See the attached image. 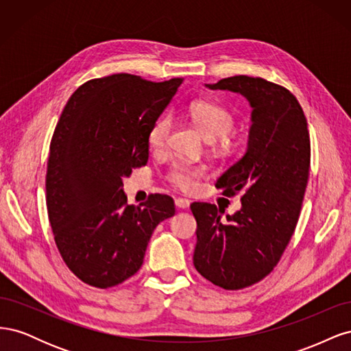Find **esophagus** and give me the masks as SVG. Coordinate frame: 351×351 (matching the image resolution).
Wrapping results in <instances>:
<instances>
[{"label": "esophagus", "mask_w": 351, "mask_h": 351, "mask_svg": "<svg viewBox=\"0 0 351 351\" xmlns=\"http://www.w3.org/2000/svg\"><path fill=\"white\" fill-rule=\"evenodd\" d=\"M190 205V202L187 199H183V197H177L176 199V206L180 208V209H187Z\"/></svg>", "instance_id": "esophagus-1"}]
</instances>
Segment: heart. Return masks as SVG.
I'll return each mask as SVG.
<instances>
[{
	"label": "heart",
	"mask_w": 351,
	"mask_h": 351,
	"mask_svg": "<svg viewBox=\"0 0 351 351\" xmlns=\"http://www.w3.org/2000/svg\"><path fill=\"white\" fill-rule=\"evenodd\" d=\"M189 115L209 142L219 139L224 145L231 142V132L236 125V119L226 107L210 101H197L189 107ZM171 124L173 123L169 117H161L154 123L149 134H147V143H149L151 149H162L167 143L169 130H171ZM204 176V167L190 165L186 162H174L168 173L169 182L183 190H192L196 186L197 180Z\"/></svg>",
	"instance_id": "1"
}]
</instances>
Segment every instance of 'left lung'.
<instances>
[{"label": "left lung", "mask_w": 351, "mask_h": 351, "mask_svg": "<svg viewBox=\"0 0 351 351\" xmlns=\"http://www.w3.org/2000/svg\"><path fill=\"white\" fill-rule=\"evenodd\" d=\"M205 86L240 93L252 107L246 154L215 184L228 197L241 192V208L222 221L215 205H190L197 224L195 268L212 284L240 290L277 267L293 236L309 178L311 139L299 101L280 84L232 76Z\"/></svg>", "instance_id": "obj_1"}]
</instances>
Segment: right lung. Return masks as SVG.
I'll return each instance as SVG.
<instances>
[{
  "label": "right lung",
  "mask_w": 351,
  "mask_h": 351,
  "mask_svg": "<svg viewBox=\"0 0 351 351\" xmlns=\"http://www.w3.org/2000/svg\"><path fill=\"white\" fill-rule=\"evenodd\" d=\"M182 83L112 74L83 83L62 110L49 146L47 209L61 258L83 282L108 289L130 278L156 226L174 215L167 195L127 204L123 178L146 165L147 134Z\"/></svg>",
  "instance_id": "1"
}]
</instances>
